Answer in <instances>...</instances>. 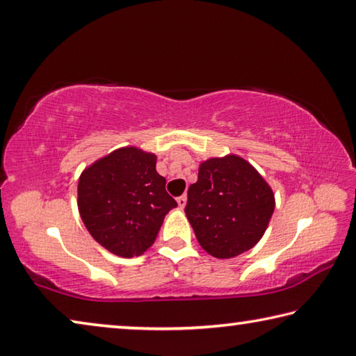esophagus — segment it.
<instances>
[{
    "instance_id": "34e87169",
    "label": "esophagus",
    "mask_w": 356,
    "mask_h": 356,
    "mask_svg": "<svg viewBox=\"0 0 356 356\" xmlns=\"http://www.w3.org/2000/svg\"><path fill=\"white\" fill-rule=\"evenodd\" d=\"M177 206L180 209H184L186 206V195H182V196L177 197Z\"/></svg>"
}]
</instances>
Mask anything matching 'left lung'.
Listing matches in <instances>:
<instances>
[{"label": "left lung", "instance_id": "left-lung-1", "mask_svg": "<svg viewBox=\"0 0 356 356\" xmlns=\"http://www.w3.org/2000/svg\"><path fill=\"white\" fill-rule=\"evenodd\" d=\"M273 210L275 193L267 180L250 161L227 154L201 161L185 215L204 251L231 259L257 245Z\"/></svg>", "mask_w": 356, "mask_h": 356}]
</instances>
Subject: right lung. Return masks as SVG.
Returning a JSON list of instances; mask_svg holds the SVG:
<instances>
[{
    "label": "right lung",
    "mask_w": 356,
    "mask_h": 356,
    "mask_svg": "<svg viewBox=\"0 0 356 356\" xmlns=\"http://www.w3.org/2000/svg\"><path fill=\"white\" fill-rule=\"evenodd\" d=\"M155 166V154L125 146L100 156L78 179V212L92 238L111 254H144L166 213L177 207Z\"/></svg>",
    "instance_id": "obj_1"
}]
</instances>
